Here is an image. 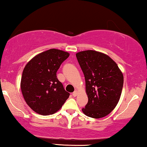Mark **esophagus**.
I'll list each match as a JSON object with an SVG mask.
<instances>
[{"label":"esophagus","instance_id":"obj_1","mask_svg":"<svg viewBox=\"0 0 147 147\" xmlns=\"http://www.w3.org/2000/svg\"><path fill=\"white\" fill-rule=\"evenodd\" d=\"M77 94H78V91H76H76H74L73 92V96H76Z\"/></svg>","mask_w":147,"mask_h":147}]
</instances>
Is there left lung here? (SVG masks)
<instances>
[{"mask_svg":"<svg viewBox=\"0 0 147 147\" xmlns=\"http://www.w3.org/2000/svg\"><path fill=\"white\" fill-rule=\"evenodd\" d=\"M76 55L85 76L88 97L82 112L90 117H104L119 100L123 84L122 72L113 59L102 53L88 50Z\"/></svg>","mask_w":147,"mask_h":147,"instance_id":"1","label":"left lung"}]
</instances>
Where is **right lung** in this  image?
<instances>
[{
    "mask_svg": "<svg viewBox=\"0 0 147 147\" xmlns=\"http://www.w3.org/2000/svg\"><path fill=\"white\" fill-rule=\"evenodd\" d=\"M69 53L49 49L34 56L23 71L21 89L26 103L35 113L53 115L62 108L69 96L56 76Z\"/></svg>",
    "mask_w": 147,
    "mask_h": 147,
    "instance_id": "1",
    "label": "right lung"
}]
</instances>
